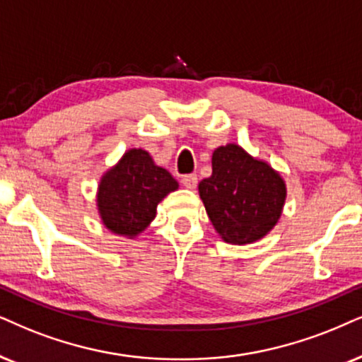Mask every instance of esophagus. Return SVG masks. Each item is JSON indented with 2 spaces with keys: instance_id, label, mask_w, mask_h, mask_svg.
Wrapping results in <instances>:
<instances>
[{
  "instance_id": "34e87169",
  "label": "esophagus",
  "mask_w": 362,
  "mask_h": 362,
  "mask_svg": "<svg viewBox=\"0 0 362 362\" xmlns=\"http://www.w3.org/2000/svg\"><path fill=\"white\" fill-rule=\"evenodd\" d=\"M182 184H184V187H187V189L194 190L197 187V175H194V173L184 175V177H182Z\"/></svg>"
}]
</instances>
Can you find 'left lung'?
Wrapping results in <instances>:
<instances>
[{
	"label": "left lung",
	"mask_w": 362,
	"mask_h": 362,
	"mask_svg": "<svg viewBox=\"0 0 362 362\" xmlns=\"http://www.w3.org/2000/svg\"><path fill=\"white\" fill-rule=\"evenodd\" d=\"M199 195L223 242L245 245L269 234L282 215L287 189L281 173L235 144L212 153V175Z\"/></svg>",
	"instance_id": "1"
}]
</instances>
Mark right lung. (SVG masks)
<instances>
[{
	"instance_id": "1",
	"label": "right lung",
	"mask_w": 362,
	"mask_h": 362,
	"mask_svg": "<svg viewBox=\"0 0 362 362\" xmlns=\"http://www.w3.org/2000/svg\"><path fill=\"white\" fill-rule=\"evenodd\" d=\"M177 189L178 182L165 168L155 165L147 150L130 148L100 180V218L110 232L134 239L153 221L157 205Z\"/></svg>"
}]
</instances>
